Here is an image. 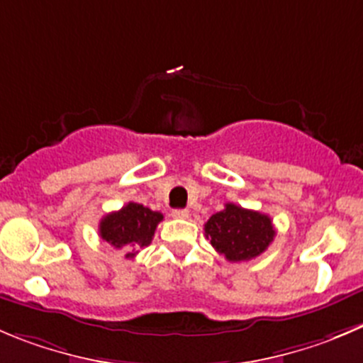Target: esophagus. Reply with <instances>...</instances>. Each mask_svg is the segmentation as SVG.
Wrapping results in <instances>:
<instances>
[{
	"label": "esophagus",
	"mask_w": 363,
	"mask_h": 363,
	"mask_svg": "<svg viewBox=\"0 0 363 363\" xmlns=\"http://www.w3.org/2000/svg\"><path fill=\"white\" fill-rule=\"evenodd\" d=\"M171 216L174 217V219H187V217L191 216V213H189L187 208H176V210H172Z\"/></svg>",
	"instance_id": "1"
}]
</instances>
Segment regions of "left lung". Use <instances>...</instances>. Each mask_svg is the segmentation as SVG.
Masks as SVG:
<instances>
[{"label":"left lung","mask_w":363,"mask_h":363,"mask_svg":"<svg viewBox=\"0 0 363 363\" xmlns=\"http://www.w3.org/2000/svg\"><path fill=\"white\" fill-rule=\"evenodd\" d=\"M205 235L219 255L230 262H246L258 257L274 240L271 217L255 210L226 203L205 224Z\"/></svg>","instance_id":"8db88e82"}]
</instances>
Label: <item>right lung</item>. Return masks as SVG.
Wrapping results in <instances>:
<instances>
[{
	"mask_svg": "<svg viewBox=\"0 0 363 363\" xmlns=\"http://www.w3.org/2000/svg\"><path fill=\"white\" fill-rule=\"evenodd\" d=\"M164 219L139 203H128L117 212L106 213L99 223V237L116 250L128 251L126 257H135L137 250L150 246L158 223Z\"/></svg>",
	"mask_w": 363,
	"mask_h": 363,
	"instance_id": "right-lung-1",
	"label": "right lung"
}]
</instances>
